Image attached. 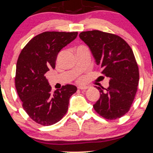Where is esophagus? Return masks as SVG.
I'll list each match as a JSON object with an SVG mask.
<instances>
[{"label":"esophagus","mask_w":153,"mask_h":153,"mask_svg":"<svg viewBox=\"0 0 153 153\" xmlns=\"http://www.w3.org/2000/svg\"><path fill=\"white\" fill-rule=\"evenodd\" d=\"M88 88V86H80L78 87L79 89H80V90H86V89H87Z\"/></svg>","instance_id":"obj_1"}]
</instances>
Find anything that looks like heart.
Listing matches in <instances>:
<instances>
[{"label": "heart", "mask_w": 153, "mask_h": 153, "mask_svg": "<svg viewBox=\"0 0 153 153\" xmlns=\"http://www.w3.org/2000/svg\"><path fill=\"white\" fill-rule=\"evenodd\" d=\"M81 80H82V79H81Z\"/></svg>", "instance_id": "b5f03b06"}]
</instances>
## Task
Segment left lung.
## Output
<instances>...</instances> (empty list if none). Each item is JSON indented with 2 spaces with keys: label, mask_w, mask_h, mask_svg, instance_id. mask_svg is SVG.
<instances>
[{
  "label": "left lung",
  "mask_w": 153,
  "mask_h": 153,
  "mask_svg": "<svg viewBox=\"0 0 153 153\" xmlns=\"http://www.w3.org/2000/svg\"><path fill=\"white\" fill-rule=\"evenodd\" d=\"M79 37L89 47L101 73L110 79L105 90L97 87L101 96L94 110L105 119L119 118L128 112L137 90L139 69L133 50L115 34L91 30L82 32Z\"/></svg>",
  "instance_id": "1"
}]
</instances>
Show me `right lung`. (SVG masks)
Wrapping results in <instances>:
<instances>
[{
    "instance_id": "1",
    "label": "right lung",
    "mask_w": 153,
    "mask_h": 153,
    "mask_svg": "<svg viewBox=\"0 0 153 153\" xmlns=\"http://www.w3.org/2000/svg\"><path fill=\"white\" fill-rule=\"evenodd\" d=\"M77 34V32H44L31 39L19 54L16 88L22 108L37 123L53 125L67 114L69 99L77 88L66 84L52 92L45 74L51 68H55L59 51L76 38Z\"/></svg>"
}]
</instances>
